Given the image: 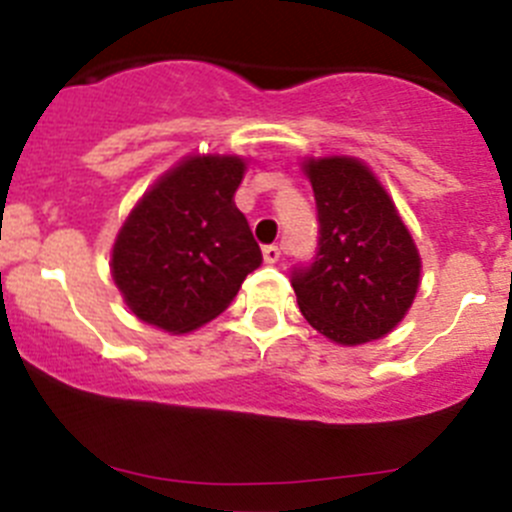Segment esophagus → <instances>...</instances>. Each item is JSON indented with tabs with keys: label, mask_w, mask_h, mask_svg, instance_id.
I'll use <instances>...</instances> for the list:
<instances>
[{
	"label": "esophagus",
	"mask_w": 512,
	"mask_h": 512,
	"mask_svg": "<svg viewBox=\"0 0 512 512\" xmlns=\"http://www.w3.org/2000/svg\"><path fill=\"white\" fill-rule=\"evenodd\" d=\"M262 257H265L267 265H275V262L280 260V247H277V245H267L265 250H262Z\"/></svg>",
	"instance_id": "1"
}]
</instances>
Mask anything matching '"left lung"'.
<instances>
[{"mask_svg":"<svg viewBox=\"0 0 512 512\" xmlns=\"http://www.w3.org/2000/svg\"><path fill=\"white\" fill-rule=\"evenodd\" d=\"M320 220L310 267L292 272L297 305L337 345L380 340L403 322L420 287V252L388 190L357 157L302 162Z\"/></svg>","mask_w":512,"mask_h":512,"instance_id":"8db88e82","label":"left lung"}]
</instances>
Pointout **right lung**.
<instances>
[{
    "instance_id": "obj_1",
    "label": "right lung",
    "mask_w": 512,
    "mask_h": 512,
    "mask_svg": "<svg viewBox=\"0 0 512 512\" xmlns=\"http://www.w3.org/2000/svg\"><path fill=\"white\" fill-rule=\"evenodd\" d=\"M247 160L190 155L140 197L112 247V280L137 320L185 335L235 300L262 252L235 192Z\"/></svg>"
}]
</instances>
